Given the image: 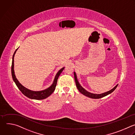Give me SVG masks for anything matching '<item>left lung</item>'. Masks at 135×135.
Masks as SVG:
<instances>
[{
	"label": "left lung",
	"mask_w": 135,
	"mask_h": 135,
	"mask_svg": "<svg viewBox=\"0 0 135 135\" xmlns=\"http://www.w3.org/2000/svg\"><path fill=\"white\" fill-rule=\"evenodd\" d=\"M74 79H75V84H76V86L78 89V90L81 93L83 94V95L88 97H90L91 98H94V99H98V98H100L102 97H103L104 96H107V95H109L110 94H111V93H112L115 89L117 87L118 85H117V86H115L113 89H112L111 90H110V91H107L106 93H103V94H92V93H90L87 91H86L85 89H84L81 86H80V85L79 84V82L78 81V80H77V78H76V75L75 74V73L74 72Z\"/></svg>",
	"instance_id": "8db88e82"
}]
</instances>
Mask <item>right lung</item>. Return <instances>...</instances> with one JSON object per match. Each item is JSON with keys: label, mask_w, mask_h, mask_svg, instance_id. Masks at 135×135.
Returning <instances> with one entry per match:
<instances>
[{"label": "right lung", "mask_w": 135, "mask_h": 135, "mask_svg": "<svg viewBox=\"0 0 135 135\" xmlns=\"http://www.w3.org/2000/svg\"><path fill=\"white\" fill-rule=\"evenodd\" d=\"M17 49H16V50L15 51V52L14 53L13 56V59H12L13 60H12V68H11L12 78H13V79L14 80V81L15 82L16 85L17 86V87H18L19 90L22 92V93L24 95H25L26 97H28L29 98L37 99V100H41V99H44L46 98L47 97L49 96L54 91L56 86L57 79H58L60 75L63 71V70L64 69V68H62L61 70H60L59 71V72L57 73V74L55 77L53 83L49 87H48V88H47L45 90H41V91H36L30 90L28 89L25 88L18 82V81L17 80V79L15 76V75L14 74L15 73H14V57L15 54L16 50H17Z\"/></svg>", "instance_id": "right-lung-1"}]
</instances>
